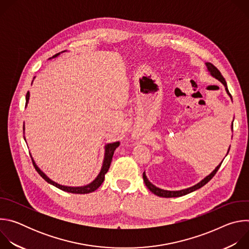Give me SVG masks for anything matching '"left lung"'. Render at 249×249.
<instances>
[{
  "label": "left lung",
  "mask_w": 249,
  "mask_h": 249,
  "mask_svg": "<svg viewBox=\"0 0 249 249\" xmlns=\"http://www.w3.org/2000/svg\"><path fill=\"white\" fill-rule=\"evenodd\" d=\"M206 64V67H207V70H208V72L210 73V75L212 76V77H214L215 79H217L218 81H220L224 86H225V89H226V91H227V93L231 96V101H232V97H231V93L229 92V89H228V86H227V83H226V80L224 79V77L222 76V74L220 73V71L213 65V64H211V63H205ZM233 122V121H232ZM233 126V124L231 123V131H232V127ZM230 149H231V146H230V148H229V150H228V153H227V155L229 154V152H230ZM226 155V156H227ZM222 162H223V160L221 161V163L214 169L213 170L209 175H207L204 179H202L200 182H198L197 184H195V185H193V186H191V187H188V188H186V189H182V190H176V191H170V190H164V189H161V188H159V187H157V186H155L149 179H148V177H147V175H146V172L144 171V173H143V179H144V182H145V184H146V186L150 189V191H152V193H154L155 195H157V196H160V197H165V198H171V197H180V196H183V195H186V194H189V193H191V192H193V191H195V190H197V189H199V188H201V187H203L205 184H207L213 177H214V175L217 173V171H218V169L220 168V166H221V164H222Z\"/></svg>",
  "instance_id": "obj_1"
}]
</instances>
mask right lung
<instances>
[{"label":"right lung","instance_id":"1","mask_svg":"<svg viewBox=\"0 0 249 249\" xmlns=\"http://www.w3.org/2000/svg\"><path fill=\"white\" fill-rule=\"evenodd\" d=\"M62 52H65V51H62ZM61 53H58L56 55H54L52 58H55V57H58ZM32 85V84H31ZM26 102H25V106H27V103H28V100H29V91H27L26 93ZM23 128H24V125H23ZM24 140H25V137H24ZM120 145V142H114V143H109L107 145H105L104 147V158H103V162H102V166H101V169L98 173V175L95 177V179L93 181H91L89 184L88 185H85V186H79V187H73V186H65V185H61V184H58L57 182L51 180L49 177L37 166V164L35 163L34 160L32 159V162H33V165L35 167V169H36V171L40 174V176L42 177V178L47 181L48 183L52 184L53 186L63 190V191H66V192H69V193H75V194H88V193H90V192H93L95 191L103 182L104 180V176L106 174V172L108 171L109 167H110V164H111V160H112V157H113V154H114V151L116 150L117 147H119ZM32 158V157H31Z\"/></svg>","mask_w":249,"mask_h":249}]
</instances>
